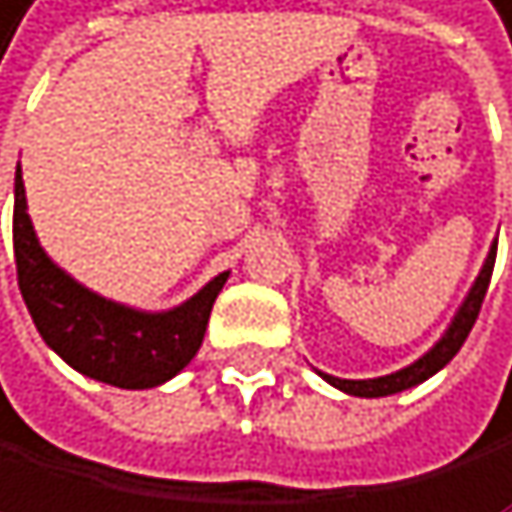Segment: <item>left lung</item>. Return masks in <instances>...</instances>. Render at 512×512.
I'll return each instance as SVG.
<instances>
[{"label": "left lung", "instance_id": "left-lung-1", "mask_svg": "<svg viewBox=\"0 0 512 512\" xmlns=\"http://www.w3.org/2000/svg\"><path fill=\"white\" fill-rule=\"evenodd\" d=\"M494 258H497V242L491 245L488 258H484L481 274H478L472 290H468V296H465V302L459 306L456 318H452V325L446 328V334L420 360H414L405 369H398V373H392V376H379V379H337V376H328V373H318V376L325 379V382H331L334 389L347 392V395H357V398H382V395H395V392L414 389V385L430 379L433 373H440V369L459 353V347L465 344L468 331H472V325H475V318L481 312V302H484V293H488L491 274H494Z\"/></svg>", "mask_w": 512, "mask_h": 512}]
</instances>
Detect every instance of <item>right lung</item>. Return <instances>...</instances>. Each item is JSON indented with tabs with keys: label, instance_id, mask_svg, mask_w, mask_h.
<instances>
[{
	"label": "right lung",
	"instance_id": "obj_1",
	"mask_svg": "<svg viewBox=\"0 0 512 512\" xmlns=\"http://www.w3.org/2000/svg\"><path fill=\"white\" fill-rule=\"evenodd\" d=\"M12 242L18 290L47 347L82 376L117 389H152L178 376L197 357L213 302L229 280L226 270L168 312H139L92 293L40 248L24 200L21 165L15 171Z\"/></svg>",
	"mask_w": 512,
	"mask_h": 512
}]
</instances>
